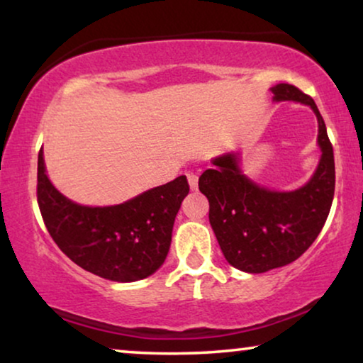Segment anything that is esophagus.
I'll return each instance as SVG.
<instances>
[{
  "instance_id": "34e87169",
  "label": "esophagus",
  "mask_w": 363,
  "mask_h": 363,
  "mask_svg": "<svg viewBox=\"0 0 363 363\" xmlns=\"http://www.w3.org/2000/svg\"><path fill=\"white\" fill-rule=\"evenodd\" d=\"M186 178H188V185H190L191 190H196L198 188V177L195 173H186Z\"/></svg>"
}]
</instances>
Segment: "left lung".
<instances>
[{
	"label": "left lung",
	"instance_id": "1",
	"mask_svg": "<svg viewBox=\"0 0 363 363\" xmlns=\"http://www.w3.org/2000/svg\"><path fill=\"white\" fill-rule=\"evenodd\" d=\"M271 92L274 102H299L315 113L320 158L311 180L292 191L271 190L245 175L240 152H228L213 158L198 182L226 261L250 274L289 264L309 250L329 216L335 188L334 150L314 99L291 84H277Z\"/></svg>",
	"mask_w": 363,
	"mask_h": 363
}]
</instances>
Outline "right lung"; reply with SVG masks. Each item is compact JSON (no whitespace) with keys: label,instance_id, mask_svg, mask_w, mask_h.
<instances>
[{"label":"right lung","instance_id":"right-lung-1","mask_svg":"<svg viewBox=\"0 0 363 363\" xmlns=\"http://www.w3.org/2000/svg\"><path fill=\"white\" fill-rule=\"evenodd\" d=\"M188 191L182 175L121 205H79L49 180L43 148L38 155V203L49 235L69 259L108 281H140L160 269Z\"/></svg>","mask_w":363,"mask_h":363}]
</instances>
